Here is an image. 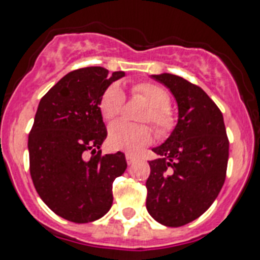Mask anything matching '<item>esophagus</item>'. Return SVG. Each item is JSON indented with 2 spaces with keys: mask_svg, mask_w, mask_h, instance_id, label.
<instances>
[{
  "mask_svg": "<svg viewBox=\"0 0 260 260\" xmlns=\"http://www.w3.org/2000/svg\"><path fill=\"white\" fill-rule=\"evenodd\" d=\"M125 158H127L128 165H132L137 161V155L132 154V153H127V154H125Z\"/></svg>",
  "mask_w": 260,
  "mask_h": 260,
  "instance_id": "esophagus-1",
  "label": "esophagus"
}]
</instances>
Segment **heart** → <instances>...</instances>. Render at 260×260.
I'll use <instances>...</instances> for the list:
<instances>
[{
	"label": "heart",
	"instance_id": "heart-1",
	"mask_svg": "<svg viewBox=\"0 0 260 260\" xmlns=\"http://www.w3.org/2000/svg\"><path fill=\"white\" fill-rule=\"evenodd\" d=\"M132 95L141 96L149 105L143 120L152 123L159 137H168L175 128V116L170 108L171 98L168 90L154 82H136L131 87ZM125 94L117 83H112L99 99V111L105 121L115 120L121 114ZM153 131L149 125H136L117 121L108 131V144L116 150L137 152L152 143Z\"/></svg>",
	"mask_w": 260,
	"mask_h": 260
}]
</instances>
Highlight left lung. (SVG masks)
Segmentation results:
<instances>
[{
    "instance_id": "obj_1",
    "label": "left lung",
    "mask_w": 260,
    "mask_h": 260,
    "mask_svg": "<svg viewBox=\"0 0 260 260\" xmlns=\"http://www.w3.org/2000/svg\"><path fill=\"white\" fill-rule=\"evenodd\" d=\"M153 78L173 92L179 119L161 155L149 161L146 209L165 226L178 228L200 217L216 200L226 178L229 140L224 117L202 87L164 73Z\"/></svg>"
}]
</instances>
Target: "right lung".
<instances>
[{
    "instance_id": "1",
    "label": "right lung",
    "mask_w": 260,
    "mask_h": 260,
    "mask_svg": "<svg viewBox=\"0 0 260 260\" xmlns=\"http://www.w3.org/2000/svg\"><path fill=\"white\" fill-rule=\"evenodd\" d=\"M123 76L81 68L62 77L38 106L28 135L31 179L43 202L72 222L105 216L112 205V182L127 169L124 153L99 150L107 137L99 99Z\"/></svg>"
}]
</instances>
